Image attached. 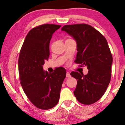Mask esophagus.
I'll return each instance as SVG.
<instances>
[{
	"label": "esophagus",
	"instance_id": "1",
	"mask_svg": "<svg viewBox=\"0 0 125 125\" xmlns=\"http://www.w3.org/2000/svg\"><path fill=\"white\" fill-rule=\"evenodd\" d=\"M66 77H71V74H70V73H69V72L66 73Z\"/></svg>",
	"mask_w": 125,
	"mask_h": 125
}]
</instances>
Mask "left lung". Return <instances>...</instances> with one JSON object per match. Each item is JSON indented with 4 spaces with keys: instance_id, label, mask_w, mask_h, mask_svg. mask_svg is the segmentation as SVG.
Segmentation results:
<instances>
[{
    "instance_id": "8db88e82",
    "label": "left lung",
    "mask_w": 125,
    "mask_h": 125,
    "mask_svg": "<svg viewBox=\"0 0 125 125\" xmlns=\"http://www.w3.org/2000/svg\"><path fill=\"white\" fill-rule=\"evenodd\" d=\"M61 30L76 41L78 52L74 62L88 69L85 75L71 73L77 81L74 96L82 104H93L104 95L111 80L113 56L107 41L99 31L87 24L65 25Z\"/></svg>"
}]
</instances>
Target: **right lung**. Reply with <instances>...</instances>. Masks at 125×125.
I'll list each match as a JSON object with an SVG mask.
<instances>
[{"instance_id": "add662e5", "label": "right lung", "mask_w": 125, "mask_h": 125, "mask_svg": "<svg viewBox=\"0 0 125 125\" xmlns=\"http://www.w3.org/2000/svg\"><path fill=\"white\" fill-rule=\"evenodd\" d=\"M60 25L45 24L30 30L21 48L18 59L21 84L30 101L37 108L48 110L59 101L66 70L58 68L53 73L43 70L49 56V43Z\"/></svg>"}]
</instances>
